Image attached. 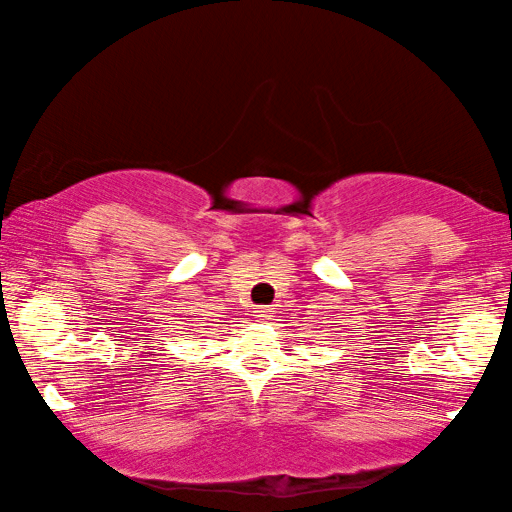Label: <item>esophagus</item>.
<instances>
[{
  "label": "esophagus",
  "mask_w": 512,
  "mask_h": 512,
  "mask_svg": "<svg viewBox=\"0 0 512 512\" xmlns=\"http://www.w3.org/2000/svg\"><path fill=\"white\" fill-rule=\"evenodd\" d=\"M253 316H255L257 320H268V316H271V309H268V307H255Z\"/></svg>",
  "instance_id": "esophagus-1"
}]
</instances>
